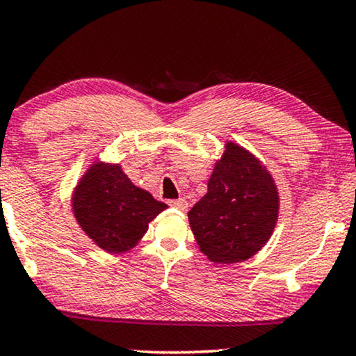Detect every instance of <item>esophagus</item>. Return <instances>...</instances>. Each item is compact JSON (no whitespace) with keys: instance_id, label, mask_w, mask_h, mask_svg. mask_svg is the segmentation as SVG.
<instances>
[{"instance_id":"34e87169","label":"esophagus","mask_w":356,"mask_h":356,"mask_svg":"<svg viewBox=\"0 0 356 356\" xmlns=\"http://www.w3.org/2000/svg\"><path fill=\"white\" fill-rule=\"evenodd\" d=\"M170 207H174V209H179V210H187V200L186 199H177V200H170L169 202Z\"/></svg>"}]
</instances>
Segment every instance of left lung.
<instances>
[{"instance_id": "8db88e82", "label": "left lung", "mask_w": 356, "mask_h": 356, "mask_svg": "<svg viewBox=\"0 0 356 356\" xmlns=\"http://www.w3.org/2000/svg\"><path fill=\"white\" fill-rule=\"evenodd\" d=\"M279 195L269 170L235 143H227L209 191L188 211L197 245L218 264L240 263L266 245L277 222Z\"/></svg>"}]
</instances>
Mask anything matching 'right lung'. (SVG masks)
I'll return each instance as SVG.
<instances>
[{
    "label": "right lung",
    "instance_id": "1",
    "mask_svg": "<svg viewBox=\"0 0 356 356\" xmlns=\"http://www.w3.org/2000/svg\"><path fill=\"white\" fill-rule=\"evenodd\" d=\"M72 209L82 230L106 253L131 250L147 223L168 209L129 181L120 164L95 163L74 191Z\"/></svg>",
    "mask_w": 356,
    "mask_h": 356
}]
</instances>
